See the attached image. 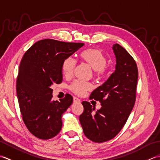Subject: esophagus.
<instances>
[{"instance_id":"esophagus-1","label":"esophagus","mask_w":160,"mask_h":160,"mask_svg":"<svg viewBox=\"0 0 160 160\" xmlns=\"http://www.w3.org/2000/svg\"><path fill=\"white\" fill-rule=\"evenodd\" d=\"M73 102H74V103H80L81 100L79 98H77V97H74Z\"/></svg>"}]
</instances>
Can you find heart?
I'll list each match as a JSON object with an SVG mask.
<instances>
[{"label":"heart","mask_w":160,"mask_h":160,"mask_svg":"<svg viewBox=\"0 0 160 160\" xmlns=\"http://www.w3.org/2000/svg\"><path fill=\"white\" fill-rule=\"evenodd\" d=\"M81 57L94 70V75L96 77L102 78L108 74V68L106 66L108 59L106 55L99 49H88L81 53ZM76 65L77 61L73 57H69L65 58L61 66L63 75L66 77H70L73 74ZM69 88L74 94L83 95L92 88V84L89 82L76 80L70 84Z\"/></svg>","instance_id":"1"}]
</instances>
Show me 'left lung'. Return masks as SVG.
Returning <instances> with one entry per match:
<instances>
[{
  "instance_id": "8db88e82",
  "label": "left lung",
  "mask_w": 160,
  "mask_h": 160,
  "mask_svg": "<svg viewBox=\"0 0 160 160\" xmlns=\"http://www.w3.org/2000/svg\"><path fill=\"white\" fill-rule=\"evenodd\" d=\"M116 57L115 71L105 83L91 93L90 99L99 101L97 111L84 101L79 121L84 135L92 142L102 143L113 139L120 132L134 107L138 70L134 58L119 44L112 47Z\"/></svg>"
}]
</instances>
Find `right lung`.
<instances>
[{
    "label": "right lung",
    "mask_w": 160,
    "mask_h": 160,
    "mask_svg": "<svg viewBox=\"0 0 160 160\" xmlns=\"http://www.w3.org/2000/svg\"><path fill=\"white\" fill-rule=\"evenodd\" d=\"M84 43L54 39L41 40L25 52L19 66L16 93L23 122L32 135L41 139L54 138L62 128L61 116L72 103L66 94L52 101L51 86L63 80L62 63Z\"/></svg>",
    "instance_id": "right-lung-1"
}]
</instances>
